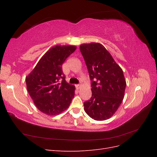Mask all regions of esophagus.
<instances>
[{
  "label": "esophagus",
  "mask_w": 157,
  "mask_h": 157,
  "mask_svg": "<svg viewBox=\"0 0 157 157\" xmlns=\"http://www.w3.org/2000/svg\"><path fill=\"white\" fill-rule=\"evenodd\" d=\"M80 87V84H77L76 85V88H77V89H79Z\"/></svg>",
  "instance_id": "34e87169"
}]
</instances>
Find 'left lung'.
Instances as JSON below:
<instances>
[{
    "instance_id": "1",
    "label": "left lung",
    "mask_w": 157,
    "mask_h": 157,
    "mask_svg": "<svg viewBox=\"0 0 157 157\" xmlns=\"http://www.w3.org/2000/svg\"><path fill=\"white\" fill-rule=\"evenodd\" d=\"M80 50L92 81V98L84 103V111L94 120H107L124 98L126 83L123 71L101 44H81Z\"/></svg>"
}]
</instances>
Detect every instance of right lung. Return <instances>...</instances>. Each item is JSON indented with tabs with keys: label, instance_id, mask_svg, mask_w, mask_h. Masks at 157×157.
<instances>
[{
	"label": "right lung",
	"instance_id": "obj_1",
	"mask_svg": "<svg viewBox=\"0 0 157 157\" xmlns=\"http://www.w3.org/2000/svg\"><path fill=\"white\" fill-rule=\"evenodd\" d=\"M76 48L71 45L52 47L25 78L27 91L35 105L47 115L62 113L74 98L75 87L65 81L61 65Z\"/></svg>",
	"mask_w": 157,
	"mask_h": 157
}]
</instances>
